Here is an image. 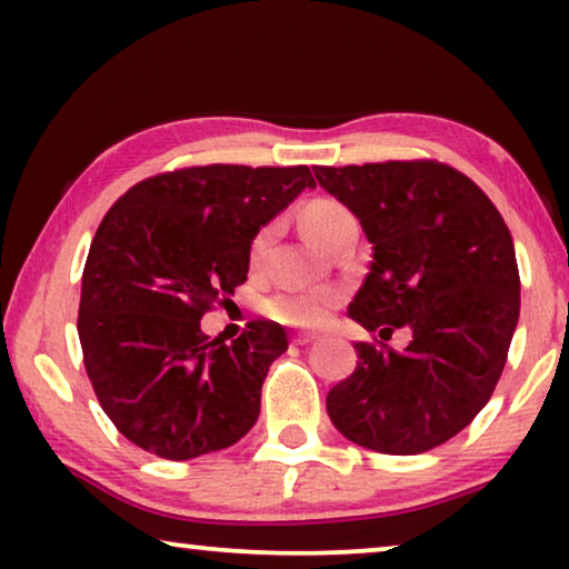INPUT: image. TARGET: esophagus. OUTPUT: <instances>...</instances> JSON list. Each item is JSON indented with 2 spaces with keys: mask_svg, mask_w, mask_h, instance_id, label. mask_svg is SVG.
I'll list each match as a JSON object with an SVG mask.
<instances>
[{
  "mask_svg": "<svg viewBox=\"0 0 569 569\" xmlns=\"http://www.w3.org/2000/svg\"><path fill=\"white\" fill-rule=\"evenodd\" d=\"M318 337H316V333L313 331H298V333H292V341H295V345H310V341H316Z\"/></svg>",
  "mask_w": 569,
  "mask_h": 569,
  "instance_id": "1",
  "label": "esophagus"
}]
</instances>
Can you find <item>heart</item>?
<instances>
[{
	"instance_id": "obj_1",
	"label": "heart",
	"mask_w": 569,
	"mask_h": 569,
	"mask_svg": "<svg viewBox=\"0 0 569 569\" xmlns=\"http://www.w3.org/2000/svg\"><path fill=\"white\" fill-rule=\"evenodd\" d=\"M352 220L355 214L349 212L341 201L329 197L310 199L306 201V207L300 209L302 230H306V236L313 240L316 246H321L323 251L331 246V240L339 236V230ZM271 238H274V224H263V228L256 230L251 246H248V261H251V267H259L263 261ZM337 306V290H326V287H318V290H292L290 287V290L271 295L267 300V313L274 318V321L287 326H318L329 318V313Z\"/></svg>"
}]
</instances>
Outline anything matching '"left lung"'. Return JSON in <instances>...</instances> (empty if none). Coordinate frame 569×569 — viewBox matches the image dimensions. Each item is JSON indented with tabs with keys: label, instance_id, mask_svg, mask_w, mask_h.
Wrapping results in <instances>:
<instances>
[{
	"label": "left lung",
	"instance_id": "8db88e82",
	"mask_svg": "<svg viewBox=\"0 0 569 569\" xmlns=\"http://www.w3.org/2000/svg\"><path fill=\"white\" fill-rule=\"evenodd\" d=\"M318 183L360 217L372 243L349 316L376 333L326 396L347 440L391 456L448 442L485 409L520 313L516 248L502 214L438 160L316 166ZM409 325L403 353L385 345Z\"/></svg>",
	"mask_w": 569,
	"mask_h": 569
}]
</instances>
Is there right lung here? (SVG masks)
<instances>
[{
    "instance_id": "obj_1",
    "label": "right lung",
    "mask_w": 569,
    "mask_h": 569,
    "mask_svg": "<svg viewBox=\"0 0 569 569\" xmlns=\"http://www.w3.org/2000/svg\"><path fill=\"white\" fill-rule=\"evenodd\" d=\"M306 186L308 166L178 168L131 186L98 224L77 318L82 360L108 419L147 453H212L259 419L284 329L251 321L228 345L199 321L246 282L256 230Z\"/></svg>"
}]
</instances>
